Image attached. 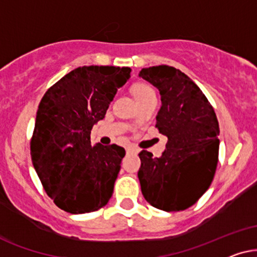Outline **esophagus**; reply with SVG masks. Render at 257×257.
I'll return each instance as SVG.
<instances>
[{
	"label": "esophagus",
	"instance_id": "esophagus-1",
	"mask_svg": "<svg viewBox=\"0 0 257 257\" xmlns=\"http://www.w3.org/2000/svg\"><path fill=\"white\" fill-rule=\"evenodd\" d=\"M125 152H126V154H135V153H138V149L134 148V147H126Z\"/></svg>",
	"mask_w": 257,
	"mask_h": 257
}]
</instances>
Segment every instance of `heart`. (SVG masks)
Instances as JSON below:
<instances>
[{"instance_id":"1","label":"heart","mask_w":257,"mask_h":257,"mask_svg":"<svg viewBox=\"0 0 257 257\" xmlns=\"http://www.w3.org/2000/svg\"><path fill=\"white\" fill-rule=\"evenodd\" d=\"M133 91H134V95L136 97V100L140 101L142 100V98H145L147 96H149V95H155L154 93L153 88L150 87V85L146 84V83H138L135 84L134 89H133Z\"/></svg>"}]
</instances>
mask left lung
<instances>
[{
	"label": "left lung",
	"mask_w": 257,
	"mask_h": 257,
	"mask_svg": "<svg viewBox=\"0 0 257 257\" xmlns=\"http://www.w3.org/2000/svg\"><path fill=\"white\" fill-rule=\"evenodd\" d=\"M140 77L160 90L156 128L168 138L161 157L140 152L138 173L146 201L157 209L184 210L213 182L218 161L220 126L213 105L186 74L176 68H143Z\"/></svg>",
	"instance_id": "obj_1"
}]
</instances>
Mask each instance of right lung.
<instances>
[{"label": "right lung", "instance_id": "1", "mask_svg": "<svg viewBox=\"0 0 257 257\" xmlns=\"http://www.w3.org/2000/svg\"><path fill=\"white\" fill-rule=\"evenodd\" d=\"M131 73L128 67H78L40 102L30 155L43 189L67 213H91L110 200L125 150L91 146L90 132Z\"/></svg>", "mask_w": 257, "mask_h": 257}]
</instances>
